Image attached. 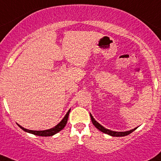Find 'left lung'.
<instances>
[{"label":"left lung","mask_w":161,"mask_h":161,"mask_svg":"<svg viewBox=\"0 0 161 161\" xmlns=\"http://www.w3.org/2000/svg\"><path fill=\"white\" fill-rule=\"evenodd\" d=\"M90 117H91V120H92V124L94 125V126L96 127L97 129H98L100 131H102L103 133H104V134H108V135L110 136H127L128 135V134H130V133H132L134 130H135L136 128H137V127L135 128L132 129V130H127V131H114V130H109V129H107L105 128L104 127H103L102 125H100L99 123L97 122V121L94 118H93V116H92V114H90Z\"/></svg>","instance_id":"8db88e82"}]
</instances>
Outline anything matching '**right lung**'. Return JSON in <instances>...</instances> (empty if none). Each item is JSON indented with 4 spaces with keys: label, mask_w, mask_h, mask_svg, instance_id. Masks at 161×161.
<instances>
[{
    "label": "right lung",
    "mask_w": 161,
    "mask_h": 161,
    "mask_svg": "<svg viewBox=\"0 0 161 161\" xmlns=\"http://www.w3.org/2000/svg\"><path fill=\"white\" fill-rule=\"evenodd\" d=\"M71 109H69L67 114L65 115V116L63 117V119L62 120L59 122V123L56 126H54L52 128L47 129V130H28V129H26L25 128H23L22 126H21L20 125H19L17 123V125H19V128H21L23 130H25V132L30 133V134H34V135L36 136H51L54 135V134H57V133L60 131L61 130H63L64 128V127L66 125L67 121H68V118H69V113H70Z\"/></svg>",
    "instance_id": "obj_1"
}]
</instances>
